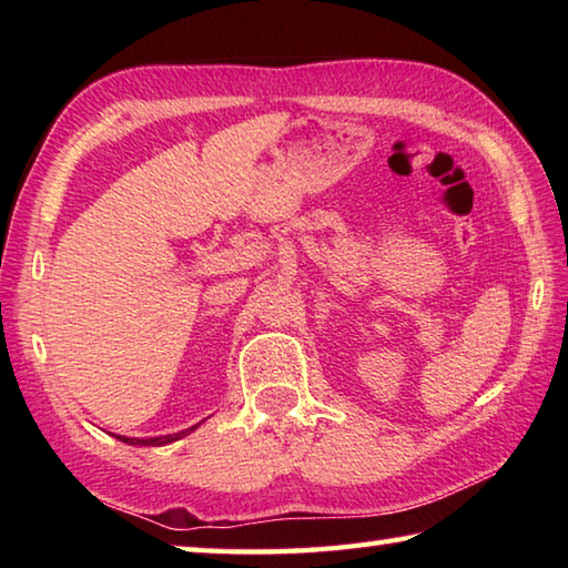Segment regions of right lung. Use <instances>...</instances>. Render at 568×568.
Returning a JSON list of instances; mask_svg holds the SVG:
<instances>
[{
	"mask_svg": "<svg viewBox=\"0 0 568 568\" xmlns=\"http://www.w3.org/2000/svg\"><path fill=\"white\" fill-rule=\"evenodd\" d=\"M197 426H200V423H197ZM197 426H190V428H185V430H180V434L155 436V438H128V436H114V438H120L122 444H130V446H168V444H172V440H180L182 436L192 434V430H195Z\"/></svg>",
	"mask_w": 568,
	"mask_h": 568,
	"instance_id": "obj_1",
	"label": "right lung"
}]
</instances>
